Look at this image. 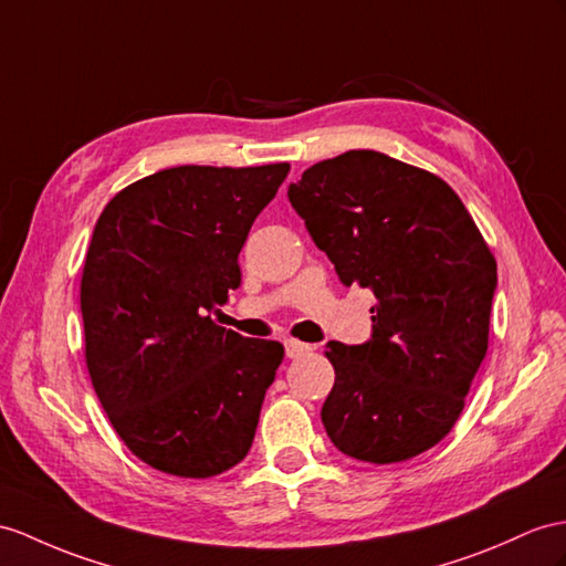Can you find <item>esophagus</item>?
Segmentation results:
<instances>
[{
	"label": "esophagus",
	"instance_id": "esophagus-1",
	"mask_svg": "<svg viewBox=\"0 0 566 566\" xmlns=\"http://www.w3.org/2000/svg\"><path fill=\"white\" fill-rule=\"evenodd\" d=\"M312 353V346L310 343H302V340H295V338H287L285 340V355L291 357V360H295V357H302Z\"/></svg>",
	"mask_w": 566,
	"mask_h": 566
}]
</instances>
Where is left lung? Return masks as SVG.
<instances>
[{"label":"left lung","mask_w":566,"mask_h":566,"mask_svg":"<svg viewBox=\"0 0 566 566\" xmlns=\"http://www.w3.org/2000/svg\"><path fill=\"white\" fill-rule=\"evenodd\" d=\"M287 199L340 283L377 297L369 340L326 343V434L357 461L418 457L451 432L488 353L490 247L444 179L379 150L312 165Z\"/></svg>","instance_id":"8db88e82"}]
</instances>
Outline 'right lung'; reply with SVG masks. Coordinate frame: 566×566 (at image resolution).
Here are the masks:
<instances>
[{"label":"right lung","instance_id":"1","mask_svg":"<svg viewBox=\"0 0 566 566\" xmlns=\"http://www.w3.org/2000/svg\"><path fill=\"white\" fill-rule=\"evenodd\" d=\"M291 165H179L122 189L88 244L81 314L93 389L122 442L156 471L211 478L254 442L283 360L211 312L240 287L238 256Z\"/></svg>","mask_w":566,"mask_h":566}]
</instances>
